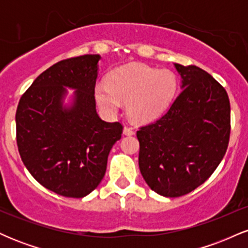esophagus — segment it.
I'll use <instances>...</instances> for the list:
<instances>
[{
	"instance_id": "esophagus-1",
	"label": "esophagus",
	"mask_w": 248,
	"mask_h": 248,
	"mask_svg": "<svg viewBox=\"0 0 248 248\" xmlns=\"http://www.w3.org/2000/svg\"><path fill=\"white\" fill-rule=\"evenodd\" d=\"M124 135H127V136L134 135V130L132 129V128H129V127H124Z\"/></svg>"
}]
</instances>
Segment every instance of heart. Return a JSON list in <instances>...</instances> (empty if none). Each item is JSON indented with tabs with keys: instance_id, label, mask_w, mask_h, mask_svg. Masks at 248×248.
Returning <instances> with one entry per match:
<instances>
[{
	"instance_id": "b5f03b06",
	"label": "heart",
	"mask_w": 248,
	"mask_h": 248,
	"mask_svg": "<svg viewBox=\"0 0 248 248\" xmlns=\"http://www.w3.org/2000/svg\"><path fill=\"white\" fill-rule=\"evenodd\" d=\"M178 92V78L172 71L158 70L144 64H129L109 73L106 82H98L94 96L101 109L115 114L121 102L135 121L160 118L169 109Z\"/></svg>"
}]
</instances>
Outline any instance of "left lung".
Returning a JSON list of instances; mask_svg holds the SVG:
<instances>
[{
	"label": "left lung",
	"mask_w": 248,
	"mask_h": 248,
	"mask_svg": "<svg viewBox=\"0 0 248 248\" xmlns=\"http://www.w3.org/2000/svg\"><path fill=\"white\" fill-rule=\"evenodd\" d=\"M173 65L182 92L166 114L136 133L140 171L164 197L186 195L203 184L223 160L231 132L225 88L195 65Z\"/></svg>",
	"instance_id": "left-lung-1"
}]
</instances>
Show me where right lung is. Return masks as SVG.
<instances>
[{
	"label": "right lung",
	"instance_id": "add662e5",
	"mask_svg": "<svg viewBox=\"0 0 248 248\" xmlns=\"http://www.w3.org/2000/svg\"><path fill=\"white\" fill-rule=\"evenodd\" d=\"M99 55L56 62L22 95L16 110V140L24 166L38 183L71 198L100 184L108 154L121 139L120 122L101 120L94 87ZM75 89L64 105L67 88Z\"/></svg>",
	"mask_w": 248,
	"mask_h": 248
}]
</instances>
